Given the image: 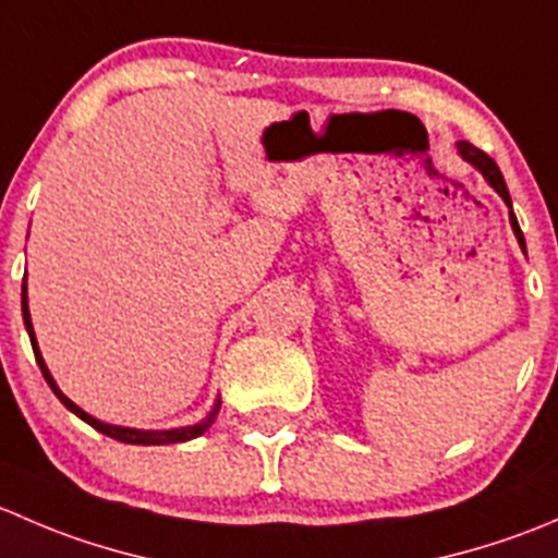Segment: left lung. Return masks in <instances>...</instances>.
Here are the masks:
<instances>
[{
  "instance_id": "1",
  "label": "left lung",
  "mask_w": 558,
  "mask_h": 558,
  "mask_svg": "<svg viewBox=\"0 0 558 558\" xmlns=\"http://www.w3.org/2000/svg\"><path fill=\"white\" fill-rule=\"evenodd\" d=\"M456 150H459V156L466 161V165H472L477 172L483 174V180H486V183L492 185L499 196H502L505 205L510 207V227H513V234H515V240H519L521 251L526 253V243H523L521 227H519V221H515L513 202H510V191H508V185H505V178H502V172H499L497 161H494L488 154H483V150H477L472 143H464V140H461V143H456Z\"/></svg>"
}]
</instances>
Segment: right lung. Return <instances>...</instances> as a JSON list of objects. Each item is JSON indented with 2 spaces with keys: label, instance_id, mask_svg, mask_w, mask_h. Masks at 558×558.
<instances>
[{
  "label": "right lung",
  "instance_id": "1",
  "mask_svg": "<svg viewBox=\"0 0 558 558\" xmlns=\"http://www.w3.org/2000/svg\"><path fill=\"white\" fill-rule=\"evenodd\" d=\"M21 311H24V324H26V331H29L32 348H35V359H37L39 369H43V378L48 380L50 391H53L56 397H59V402L64 404V408L70 410V413H75L77 418H83L88 426H94V429H97V432H102V435L112 437V440H118V442H129V446H170V442H185V440H194V437L205 435V432L213 426V421H216L218 410H221V399H216L213 410L205 415V418L199 421V424L178 426V429H132V426H116V424H105V421L94 418V415H88L86 410L77 408V404L72 402V399L66 397V393L61 391L59 386H56L53 375H50V369H48V364H45L43 353H39L37 337H35V326H32V315H29V296H26V278H24V286H21Z\"/></svg>",
  "mask_w": 558,
  "mask_h": 558
}]
</instances>
